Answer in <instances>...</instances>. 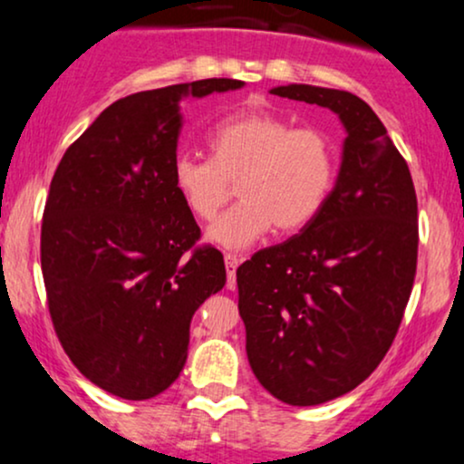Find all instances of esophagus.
I'll list each match as a JSON object with an SVG mask.
<instances>
[{"mask_svg": "<svg viewBox=\"0 0 464 464\" xmlns=\"http://www.w3.org/2000/svg\"><path fill=\"white\" fill-rule=\"evenodd\" d=\"M242 264V259L237 255H225V266H227V275H228V284H236V270L237 266Z\"/></svg>", "mask_w": 464, "mask_h": 464, "instance_id": "esophagus-1", "label": "esophagus"}]
</instances>
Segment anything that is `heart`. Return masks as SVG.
Masks as SVG:
<instances>
[{
	"label": "heart",
	"mask_w": 464,
	"mask_h": 464,
	"mask_svg": "<svg viewBox=\"0 0 464 464\" xmlns=\"http://www.w3.org/2000/svg\"><path fill=\"white\" fill-rule=\"evenodd\" d=\"M211 159L180 154L172 183L185 207L211 220L231 198L239 200L207 231L218 246L248 248L276 225L299 231L323 209L335 179V150L327 135L270 113H242L209 135Z\"/></svg>",
	"instance_id": "heart-1"
}]
</instances>
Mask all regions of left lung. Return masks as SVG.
Here are the masks:
<instances>
[{"instance_id": "left-lung-1", "label": "left lung", "mask_w": 464, "mask_h": 464, "mask_svg": "<svg viewBox=\"0 0 464 464\" xmlns=\"http://www.w3.org/2000/svg\"><path fill=\"white\" fill-rule=\"evenodd\" d=\"M270 93L329 109L347 135L318 216L237 268L255 377L279 401L318 406L360 386L395 340L417 273V194L408 163L358 95L314 84Z\"/></svg>"}]
</instances>
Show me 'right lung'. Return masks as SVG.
Masks as SVG:
<instances>
[{
	"label": "right lung",
	"instance_id": "obj_1",
	"mask_svg": "<svg viewBox=\"0 0 464 464\" xmlns=\"http://www.w3.org/2000/svg\"><path fill=\"white\" fill-rule=\"evenodd\" d=\"M242 80L169 84L117 100L58 163L41 228L52 323L73 366L111 395L143 401L183 371L191 316L227 284L172 183L180 102Z\"/></svg>",
	"mask_w": 464,
	"mask_h": 464
}]
</instances>
